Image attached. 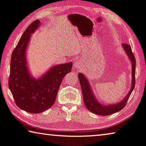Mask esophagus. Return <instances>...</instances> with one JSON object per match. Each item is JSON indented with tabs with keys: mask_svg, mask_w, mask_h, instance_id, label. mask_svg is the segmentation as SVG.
Returning <instances> with one entry per match:
<instances>
[{
	"mask_svg": "<svg viewBox=\"0 0 146 146\" xmlns=\"http://www.w3.org/2000/svg\"><path fill=\"white\" fill-rule=\"evenodd\" d=\"M80 62H79V61H77V62H76L75 63V67H76V68H79L80 67Z\"/></svg>",
	"mask_w": 146,
	"mask_h": 146,
	"instance_id": "esophagus-1",
	"label": "esophagus"
}]
</instances>
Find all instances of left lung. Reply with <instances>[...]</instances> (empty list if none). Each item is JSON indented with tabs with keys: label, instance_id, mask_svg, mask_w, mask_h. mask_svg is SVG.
Wrapping results in <instances>:
<instances>
[{
	"label": "left lung",
	"instance_id": "left-lung-1",
	"mask_svg": "<svg viewBox=\"0 0 146 146\" xmlns=\"http://www.w3.org/2000/svg\"><path fill=\"white\" fill-rule=\"evenodd\" d=\"M123 47L125 49V51L127 55L129 56V58L132 62V86L131 90L128 93L127 96L120 103H118L114 105H109L108 106H103L101 104H100L98 102L94 96V94H92V90H91L90 86L89 84V82L87 80L86 78L84 77V75L82 73L78 74L79 77V82L80 84V87L83 95V100L85 104V106L88 110L93 113L102 115V116H107L108 115H111L114 113L118 112L121 110L122 109L125 108V106L127 104V102L129 100V97L131 93L134 88L136 84V79H135V73H136V60L133 52H132L131 46L129 44L123 43Z\"/></svg>",
	"mask_w": 146,
	"mask_h": 146
}]
</instances>
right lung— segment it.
<instances>
[{
	"mask_svg": "<svg viewBox=\"0 0 146 146\" xmlns=\"http://www.w3.org/2000/svg\"><path fill=\"white\" fill-rule=\"evenodd\" d=\"M40 23L36 19L28 26L13 50L8 79V86L17 107L31 113H39L53 106L63 79L71 72L73 66L71 62L54 66L39 79L30 77L25 52L31 34Z\"/></svg>",
	"mask_w": 146,
	"mask_h": 146,
	"instance_id": "1",
	"label": "right lung"
}]
</instances>
